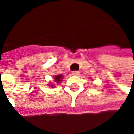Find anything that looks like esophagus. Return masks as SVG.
<instances>
[{"mask_svg":"<svg viewBox=\"0 0 134 134\" xmlns=\"http://www.w3.org/2000/svg\"><path fill=\"white\" fill-rule=\"evenodd\" d=\"M72 74L73 75H75V76H77L79 75V74H80V72H78V71H74V72H72Z\"/></svg>","mask_w":134,"mask_h":134,"instance_id":"obj_1","label":"esophagus"}]
</instances>
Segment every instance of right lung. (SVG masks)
Segmentation results:
<instances>
[{
	"label": "right lung",
	"instance_id": "obj_1",
	"mask_svg": "<svg viewBox=\"0 0 134 134\" xmlns=\"http://www.w3.org/2000/svg\"><path fill=\"white\" fill-rule=\"evenodd\" d=\"M62 77H63V76L62 75H55V77H54V81L57 82V83H60L62 80ZM52 85V87H54V85Z\"/></svg>",
	"mask_w": 134,
	"mask_h": 134
}]
</instances>
